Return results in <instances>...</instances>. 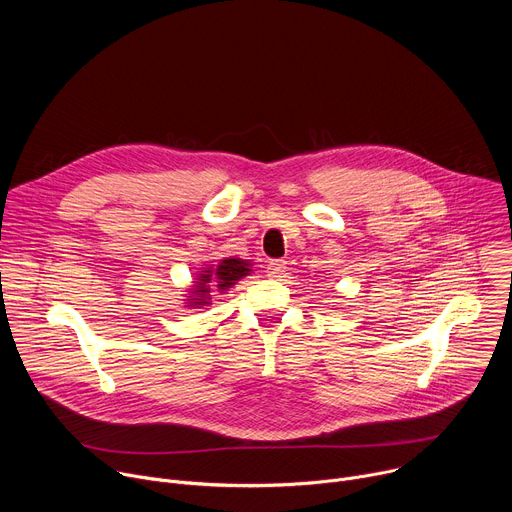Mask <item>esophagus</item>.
<instances>
[{
	"label": "esophagus",
	"mask_w": 512,
	"mask_h": 512,
	"mask_svg": "<svg viewBox=\"0 0 512 512\" xmlns=\"http://www.w3.org/2000/svg\"><path fill=\"white\" fill-rule=\"evenodd\" d=\"M283 271H285V261L283 259H271L269 261V265H267V275L269 277L277 279V277H281Z\"/></svg>",
	"instance_id": "1"
}]
</instances>
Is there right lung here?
Segmentation results:
<instances>
[{
	"instance_id": "add662e5",
	"label": "right lung",
	"mask_w": 512,
	"mask_h": 512,
	"mask_svg": "<svg viewBox=\"0 0 512 512\" xmlns=\"http://www.w3.org/2000/svg\"><path fill=\"white\" fill-rule=\"evenodd\" d=\"M251 263L245 259H223L216 267H206L204 271L198 273V281H194L192 291L188 298V308H204L210 306V291L212 287H216L221 294L229 287H233L239 279H243L245 275H249Z\"/></svg>"
}]
</instances>
